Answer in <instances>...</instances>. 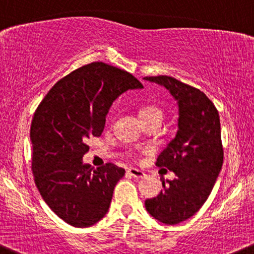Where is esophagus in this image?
Segmentation results:
<instances>
[{
  "label": "esophagus",
  "mask_w": 254,
  "mask_h": 254,
  "mask_svg": "<svg viewBox=\"0 0 254 254\" xmlns=\"http://www.w3.org/2000/svg\"><path fill=\"white\" fill-rule=\"evenodd\" d=\"M127 172H129V175H131L132 177H136V179H142V177L145 176L144 171H141V170L139 169H135V167H130V169L127 170Z\"/></svg>",
  "instance_id": "esophagus-1"
}]
</instances>
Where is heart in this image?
<instances>
[{"label": "heart", "mask_w": 254, "mask_h": 254, "mask_svg": "<svg viewBox=\"0 0 254 254\" xmlns=\"http://www.w3.org/2000/svg\"><path fill=\"white\" fill-rule=\"evenodd\" d=\"M142 115H161L162 117V113L161 110L157 109V108L145 107L140 110V117H142Z\"/></svg>", "instance_id": "1"}]
</instances>
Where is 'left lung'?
<instances>
[{
  "label": "left lung",
  "instance_id": "obj_1",
  "mask_svg": "<svg viewBox=\"0 0 254 254\" xmlns=\"http://www.w3.org/2000/svg\"><path fill=\"white\" fill-rule=\"evenodd\" d=\"M169 90L177 104V132L157 157L175 179L162 181L161 192L145 201L147 212L165 225L192 217L210 196L223 164L220 115L205 93L175 78L145 77Z\"/></svg>",
  "mask_w": 254,
  "mask_h": 254
}]
</instances>
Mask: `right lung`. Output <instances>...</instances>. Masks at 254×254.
<instances>
[{
	"mask_svg": "<svg viewBox=\"0 0 254 254\" xmlns=\"http://www.w3.org/2000/svg\"><path fill=\"white\" fill-rule=\"evenodd\" d=\"M141 88L130 73L95 62L59 80L37 108L29 136L34 181L49 208L64 222L89 227L109 211L125 170L112 162L97 169L84 164L87 140L102 134L115 99Z\"/></svg>",
	"mask_w": 254,
	"mask_h": 254,
	"instance_id": "right-lung-1",
	"label": "right lung"
}]
</instances>
